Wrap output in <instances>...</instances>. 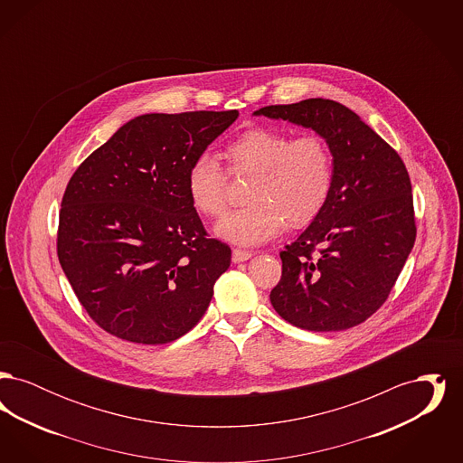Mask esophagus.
<instances>
[{
	"label": "esophagus",
	"mask_w": 463,
	"mask_h": 463,
	"mask_svg": "<svg viewBox=\"0 0 463 463\" xmlns=\"http://www.w3.org/2000/svg\"><path fill=\"white\" fill-rule=\"evenodd\" d=\"M250 257H251V251H248V250H240V248H234V250H232V262H234V264L244 262V260H248Z\"/></svg>",
	"instance_id": "esophagus-1"
}]
</instances>
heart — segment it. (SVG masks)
I'll list each match as a JSON object with an SVG mask.
<instances>
[{
	"instance_id": "b5f03b06",
	"label": "heart",
	"mask_w": 463,
	"mask_h": 463,
	"mask_svg": "<svg viewBox=\"0 0 463 463\" xmlns=\"http://www.w3.org/2000/svg\"><path fill=\"white\" fill-rule=\"evenodd\" d=\"M223 157L231 175L251 182L246 193L250 206L217 225L222 240L251 246L274 238L285 223L289 229L307 227L330 199L333 153L317 133L291 138L283 130L251 127L227 144ZM227 172L206 153L189 165L187 194L206 219H221L229 206Z\"/></svg>"
}]
</instances>
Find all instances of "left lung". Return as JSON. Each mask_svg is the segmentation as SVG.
<instances>
[{"instance_id": "left-lung-1", "label": "left lung", "mask_w": 463, "mask_h": 463, "mask_svg": "<svg viewBox=\"0 0 463 463\" xmlns=\"http://www.w3.org/2000/svg\"><path fill=\"white\" fill-rule=\"evenodd\" d=\"M255 114L312 128L328 142L335 163L326 206L279 253L283 274L270 304L302 330L357 326L383 306L415 244L408 170L401 156L340 102L307 99Z\"/></svg>"}]
</instances>
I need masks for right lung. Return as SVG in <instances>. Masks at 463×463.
<instances>
[{
  "label": "right lung",
  "mask_w": 463,
  "mask_h": 463,
  "mask_svg": "<svg viewBox=\"0 0 463 463\" xmlns=\"http://www.w3.org/2000/svg\"><path fill=\"white\" fill-rule=\"evenodd\" d=\"M238 110L142 114L78 166L59 213L57 255L80 304L110 335L144 345L193 330L231 265L185 176Z\"/></svg>",
  "instance_id": "right-lung-1"
}]
</instances>
